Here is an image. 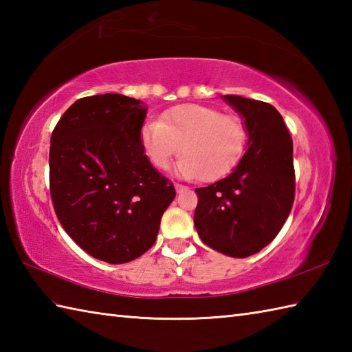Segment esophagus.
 Wrapping results in <instances>:
<instances>
[{"label": "esophagus", "instance_id": "obj_1", "mask_svg": "<svg viewBox=\"0 0 352 352\" xmlns=\"http://www.w3.org/2000/svg\"><path fill=\"white\" fill-rule=\"evenodd\" d=\"M174 188H175V190H177L178 193H180V192H183V190L186 189V186H183V184H178V183H175V184H174Z\"/></svg>", "mask_w": 352, "mask_h": 352}]
</instances>
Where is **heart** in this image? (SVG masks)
I'll use <instances>...</instances> for the list:
<instances>
[{"mask_svg": "<svg viewBox=\"0 0 352 352\" xmlns=\"http://www.w3.org/2000/svg\"><path fill=\"white\" fill-rule=\"evenodd\" d=\"M140 139L155 168L166 169L182 149L178 174L213 182L242 155L246 130L241 118L199 104H183L164 113L162 121L146 122Z\"/></svg>", "mask_w": 352, "mask_h": 352, "instance_id": "b5f03b06", "label": "heart"}]
</instances>
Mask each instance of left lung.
Wrapping results in <instances>:
<instances>
[{"instance_id": "left-lung-1", "label": "left lung", "mask_w": 352, "mask_h": 352, "mask_svg": "<svg viewBox=\"0 0 352 352\" xmlns=\"http://www.w3.org/2000/svg\"><path fill=\"white\" fill-rule=\"evenodd\" d=\"M243 118L248 149L226 178L195 189L193 223L206 245L243 258L280 233L295 199L294 144L283 116L263 101L226 95Z\"/></svg>"}]
</instances>
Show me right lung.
<instances>
[{
    "mask_svg": "<svg viewBox=\"0 0 352 352\" xmlns=\"http://www.w3.org/2000/svg\"><path fill=\"white\" fill-rule=\"evenodd\" d=\"M140 100H77L51 134L50 192L66 233L92 257L121 265L154 245L175 189L145 155Z\"/></svg>",
    "mask_w": 352,
    "mask_h": 352,
    "instance_id": "1",
    "label": "right lung"
}]
</instances>
